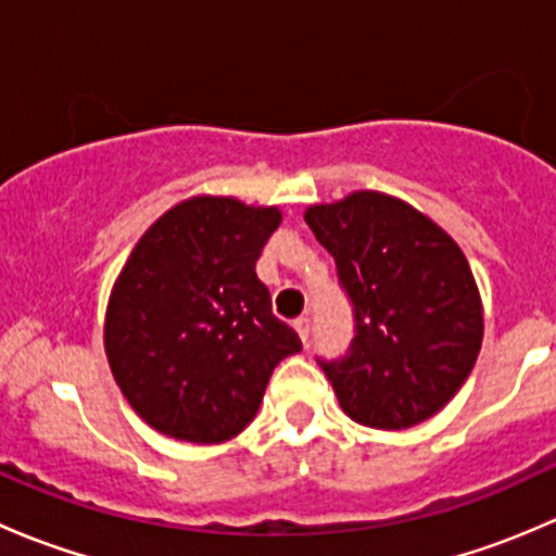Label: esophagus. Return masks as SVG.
Returning a JSON list of instances; mask_svg holds the SVG:
<instances>
[{"mask_svg": "<svg viewBox=\"0 0 556 556\" xmlns=\"http://www.w3.org/2000/svg\"><path fill=\"white\" fill-rule=\"evenodd\" d=\"M295 330H299V336H301V341H304V344H309V336H312V319L309 317H299L295 319Z\"/></svg>", "mask_w": 556, "mask_h": 556, "instance_id": "obj_1", "label": "esophagus"}]
</instances>
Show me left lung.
Wrapping results in <instances>:
<instances>
[{"label": "left lung", "instance_id": "left-lung-1", "mask_svg": "<svg viewBox=\"0 0 556 556\" xmlns=\"http://www.w3.org/2000/svg\"><path fill=\"white\" fill-rule=\"evenodd\" d=\"M306 226L333 255L355 317L350 350L317 357L341 408L379 430L433 417L465 384L484 333L463 250L422 212L374 190L309 206Z\"/></svg>", "mask_w": 556, "mask_h": 556}]
</instances>
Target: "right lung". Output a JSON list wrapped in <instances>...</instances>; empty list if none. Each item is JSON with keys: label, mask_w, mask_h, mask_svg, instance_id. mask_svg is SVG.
I'll return each mask as SVG.
<instances>
[{"label": "right lung", "mask_w": 556, "mask_h": 556, "mask_svg": "<svg viewBox=\"0 0 556 556\" xmlns=\"http://www.w3.org/2000/svg\"><path fill=\"white\" fill-rule=\"evenodd\" d=\"M279 210L199 195L148 228L106 306L112 377L134 412L193 444L242 433L301 339L274 317L255 263Z\"/></svg>", "instance_id": "right-lung-1"}]
</instances>
